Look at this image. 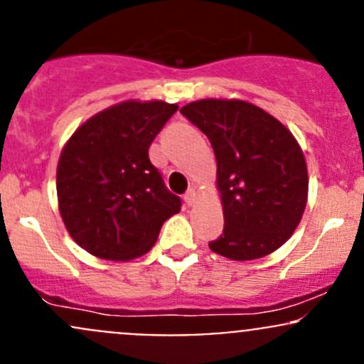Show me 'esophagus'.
I'll return each instance as SVG.
<instances>
[{
  "label": "esophagus",
  "mask_w": 364,
  "mask_h": 364,
  "mask_svg": "<svg viewBox=\"0 0 364 364\" xmlns=\"http://www.w3.org/2000/svg\"><path fill=\"white\" fill-rule=\"evenodd\" d=\"M196 196H197V193H196V190H193V188H190L188 192L185 193V197H183V199H185V203H186V204H188V205H192L193 203H196Z\"/></svg>",
  "instance_id": "1"
}]
</instances>
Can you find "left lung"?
I'll return each instance as SVG.
<instances>
[{"mask_svg":"<svg viewBox=\"0 0 364 364\" xmlns=\"http://www.w3.org/2000/svg\"><path fill=\"white\" fill-rule=\"evenodd\" d=\"M181 114L208 135L216 156L225 225L209 248L232 260L278 250L299 225L308 199L306 161L294 135L243 100L205 98Z\"/></svg>","mask_w":364,"mask_h":364,"instance_id":"1","label":"left lung"}]
</instances>
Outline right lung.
<instances>
[{"label":"right lung","mask_w":364,"mask_h":364,"mask_svg":"<svg viewBox=\"0 0 364 364\" xmlns=\"http://www.w3.org/2000/svg\"><path fill=\"white\" fill-rule=\"evenodd\" d=\"M176 111L161 100L121 102L90 117L65 144L56 174L60 213L73 241L91 255H144L165 220L181 209L148 153Z\"/></svg>","instance_id":"right-lung-1"}]
</instances>
